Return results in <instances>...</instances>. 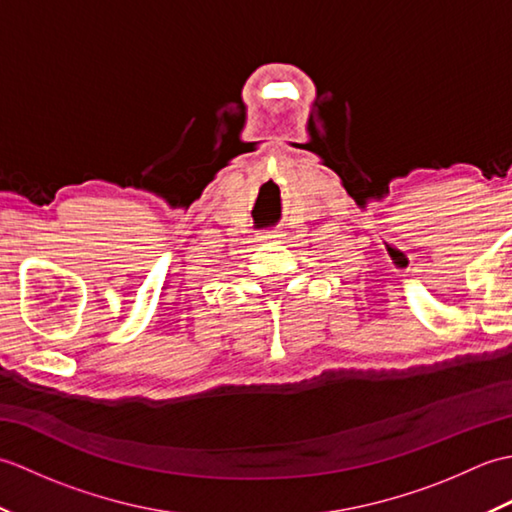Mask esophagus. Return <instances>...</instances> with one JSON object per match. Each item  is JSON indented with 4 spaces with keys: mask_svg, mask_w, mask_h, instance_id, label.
<instances>
[{
    "mask_svg": "<svg viewBox=\"0 0 512 512\" xmlns=\"http://www.w3.org/2000/svg\"><path fill=\"white\" fill-rule=\"evenodd\" d=\"M273 239H281V231H266L259 235V242H273Z\"/></svg>",
    "mask_w": 512,
    "mask_h": 512,
    "instance_id": "obj_1",
    "label": "esophagus"
}]
</instances>
